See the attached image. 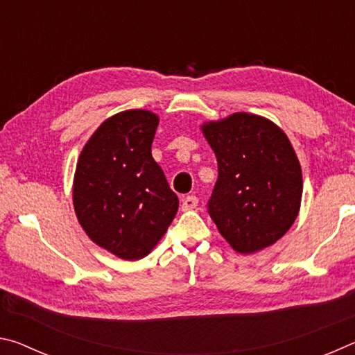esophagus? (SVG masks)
Here are the masks:
<instances>
[{
    "mask_svg": "<svg viewBox=\"0 0 355 355\" xmlns=\"http://www.w3.org/2000/svg\"><path fill=\"white\" fill-rule=\"evenodd\" d=\"M197 203H199V200H197L196 196H186L184 199L182 200V209H183V211H188V209H194L197 207Z\"/></svg>",
    "mask_w": 355,
    "mask_h": 355,
    "instance_id": "34e87169",
    "label": "esophagus"
}]
</instances>
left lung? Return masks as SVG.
Masks as SVG:
<instances>
[{
  "label": "left lung",
  "instance_id": "obj_1",
  "mask_svg": "<svg viewBox=\"0 0 355 355\" xmlns=\"http://www.w3.org/2000/svg\"><path fill=\"white\" fill-rule=\"evenodd\" d=\"M218 159L208 213L239 254L269 248L290 230L302 199V171L290 139L261 116L235 112L202 125Z\"/></svg>",
  "mask_w": 355,
  "mask_h": 355
}]
</instances>
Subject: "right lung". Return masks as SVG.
I'll return each instance as SVG.
<instances>
[{
	"label": "right lung",
	"mask_w": 355,
	"mask_h": 355,
	"mask_svg": "<svg viewBox=\"0 0 355 355\" xmlns=\"http://www.w3.org/2000/svg\"><path fill=\"white\" fill-rule=\"evenodd\" d=\"M159 119L128 110L106 119L86 142L73 178L78 222L123 260L148 255L178 211V197L152 156Z\"/></svg>",
	"instance_id": "obj_1"
}]
</instances>
